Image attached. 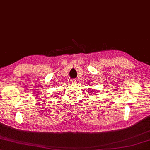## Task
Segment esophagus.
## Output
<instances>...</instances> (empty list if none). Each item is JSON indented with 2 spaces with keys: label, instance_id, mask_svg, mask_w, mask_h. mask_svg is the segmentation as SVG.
<instances>
[{
  "label": "esophagus",
  "instance_id": "1",
  "mask_svg": "<svg viewBox=\"0 0 150 150\" xmlns=\"http://www.w3.org/2000/svg\"><path fill=\"white\" fill-rule=\"evenodd\" d=\"M76 82H77V80H75V79H71V82L72 84H75Z\"/></svg>",
  "mask_w": 150,
  "mask_h": 150
}]
</instances>
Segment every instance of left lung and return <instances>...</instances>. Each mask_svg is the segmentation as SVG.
<instances>
[{"mask_svg":"<svg viewBox=\"0 0 150 150\" xmlns=\"http://www.w3.org/2000/svg\"><path fill=\"white\" fill-rule=\"evenodd\" d=\"M96 92H97V91H96Z\"/></svg>","mask_w":150,"mask_h":150,"instance_id":"1","label":"left lung"}]
</instances>
